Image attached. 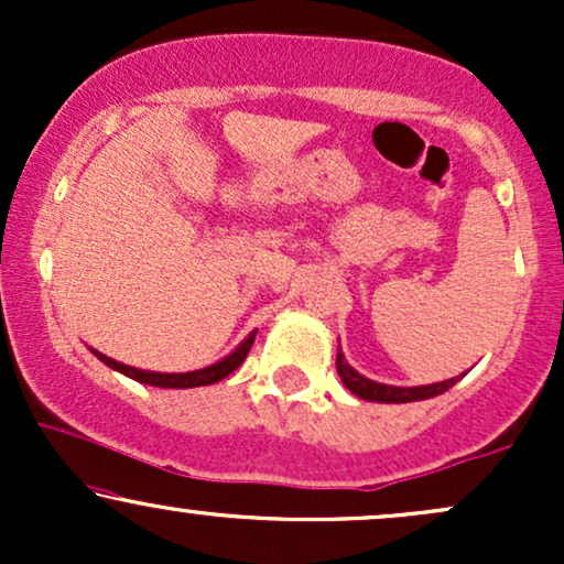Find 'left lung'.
Segmentation results:
<instances>
[{"instance_id": "left-lung-1", "label": "left lung", "mask_w": 564, "mask_h": 564, "mask_svg": "<svg viewBox=\"0 0 564 564\" xmlns=\"http://www.w3.org/2000/svg\"><path fill=\"white\" fill-rule=\"evenodd\" d=\"M336 371H339V377L345 381L349 392L358 394V398L364 400H371V403H416V400H430V398H437V394H443L445 390H451V387L464 377L462 373V377H453V379L437 381V384H424V387L379 384V381L366 379L364 373L355 371V368L345 360L341 349L336 352Z\"/></svg>"}]
</instances>
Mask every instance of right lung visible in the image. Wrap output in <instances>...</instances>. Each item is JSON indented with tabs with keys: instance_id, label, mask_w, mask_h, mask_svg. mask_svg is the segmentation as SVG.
<instances>
[{
	"instance_id": "obj_1",
	"label": "right lung",
	"mask_w": 564,
	"mask_h": 564,
	"mask_svg": "<svg viewBox=\"0 0 564 564\" xmlns=\"http://www.w3.org/2000/svg\"><path fill=\"white\" fill-rule=\"evenodd\" d=\"M254 336L257 332H251L246 339L238 345L232 352L228 355V358L217 360L215 366H206V368H198V371H187V373H159V371H142V368H134V366H124L119 364V360L108 358V355L97 352V349H93V352L97 355V358L102 360L108 368H113V371L124 373V377L140 381V384H151V387H164V390H187V387H206V384H215V381H223L225 377H230L232 371H236L238 366L243 364L246 355H249L251 345H254Z\"/></svg>"
}]
</instances>
